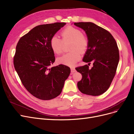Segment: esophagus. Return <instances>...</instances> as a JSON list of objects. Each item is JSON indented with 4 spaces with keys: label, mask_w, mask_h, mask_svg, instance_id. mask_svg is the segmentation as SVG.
I'll return each mask as SVG.
<instances>
[{
    "label": "esophagus",
    "mask_w": 134,
    "mask_h": 134,
    "mask_svg": "<svg viewBox=\"0 0 134 134\" xmlns=\"http://www.w3.org/2000/svg\"><path fill=\"white\" fill-rule=\"evenodd\" d=\"M75 71H76V70H75V68H73V67L71 68V73H72H72H74Z\"/></svg>",
    "instance_id": "obj_1"
}]
</instances>
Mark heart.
Returning a JSON list of instances; mask_svg holds the SVG:
<instances>
[{
	"label": "heart",
	"mask_w": 134,
	"mask_h": 134,
	"mask_svg": "<svg viewBox=\"0 0 134 134\" xmlns=\"http://www.w3.org/2000/svg\"><path fill=\"white\" fill-rule=\"evenodd\" d=\"M61 39L53 36L50 40V47L53 52L59 55L63 50V42L71 41L70 52L57 58L58 63L68 66H73L81 58L82 53H85L88 46V38L81 30L73 26H68L61 32Z\"/></svg>",
	"instance_id": "obj_1"
}]
</instances>
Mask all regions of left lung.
Here are the masks:
<instances>
[{
	"mask_svg": "<svg viewBox=\"0 0 134 134\" xmlns=\"http://www.w3.org/2000/svg\"><path fill=\"white\" fill-rule=\"evenodd\" d=\"M74 24L84 30L88 40L83 61L93 62L91 69L87 64L76 68L82 76L77 87L84 94L100 95L109 89L116 74L119 62L117 43L109 31L95 24L79 22Z\"/></svg>",
	"mask_w": 134,
	"mask_h": 134,
	"instance_id": "obj_1",
	"label": "left lung"
}]
</instances>
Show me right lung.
Here are the masks:
<instances>
[{
    "label": "right lung",
    "mask_w": 134,
    "mask_h": 134,
    "mask_svg": "<svg viewBox=\"0 0 134 134\" xmlns=\"http://www.w3.org/2000/svg\"><path fill=\"white\" fill-rule=\"evenodd\" d=\"M66 23L39 25L21 37L13 58L21 83L33 96L49 100L61 94L70 68L63 64L51 67L55 61L49 42Z\"/></svg>",
    "instance_id": "obj_1"
}]
</instances>
